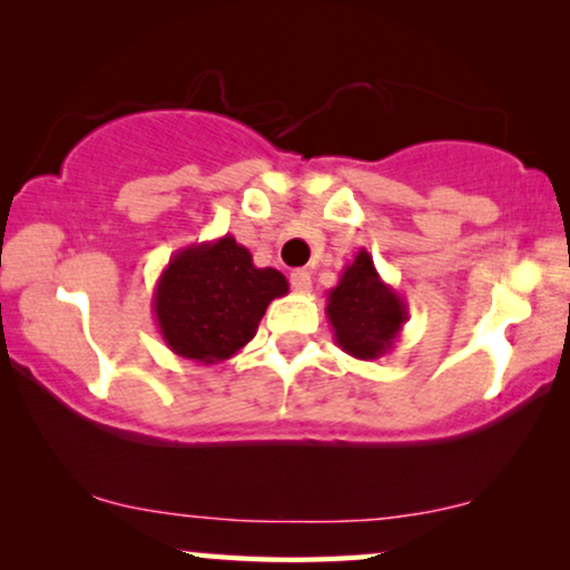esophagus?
<instances>
[{
	"label": "esophagus",
	"mask_w": 570,
	"mask_h": 570,
	"mask_svg": "<svg viewBox=\"0 0 570 570\" xmlns=\"http://www.w3.org/2000/svg\"><path fill=\"white\" fill-rule=\"evenodd\" d=\"M291 285L295 293H308L311 291V275L306 269H295L291 275Z\"/></svg>",
	"instance_id": "esophagus-1"
}]
</instances>
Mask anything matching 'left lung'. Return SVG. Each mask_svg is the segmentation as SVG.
<instances>
[{
	"mask_svg": "<svg viewBox=\"0 0 570 570\" xmlns=\"http://www.w3.org/2000/svg\"><path fill=\"white\" fill-rule=\"evenodd\" d=\"M326 318L334 342L357 361L384 357L407 324V303L381 279L373 256L361 248L326 293Z\"/></svg>",
	"mask_w": 570,
	"mask_h": 570,
	"instance_id": "obj_1",
	"label": "left lung"
}]
</instances>
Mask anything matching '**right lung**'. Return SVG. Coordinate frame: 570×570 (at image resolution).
<instances>
[{
	"instance_id": "add662e5",
	"label": "right lung",
	"mask_w": 570,
	"mask_h": 570,
	"mask_svg": "<svg viewBox=\"0 0 570 570\" xmlns=\"http://www.w3.org/2000/svg\"><path fill=\"white\" fill-rule=\"evenodd\" d=\"M291 291L283 272L256 267L230 233L178 248L160 272L153 314L170 353L215 365L254 340L264 311Z\"/></svg>"
}]
</instances>
